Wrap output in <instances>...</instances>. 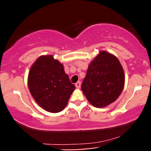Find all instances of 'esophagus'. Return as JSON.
<instances>
[{
    "instance_id": "esophagus-1",
    "label": "esophagus",
    "mask_w": 151,
    "mask_h": 151,
    "mask_svg": "<svg viewBox=\"0 0 151 151\" xmlns=\"http://www.w3.org/2000/svg\"><path fill=\"white\" fill-rule=\"evenodd\" d=\"M75 86L77 88H78V89H79V88H80V86H81V81H77V83H76L75 84Z\"/></svg>"
}]
</instances>
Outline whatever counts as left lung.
Returning a JSON list of instances; mask_svg holds the SVG:
<instances>
[{
    "mask_svg": "<svg viewBox=\"0 0 151 151\" xmlns=\"http://www.w3.org/2000/svg\"><path fill=\"white\" fill-rule=\"evenodd\" d=\"M124 81V70L116 57L101 51L89 65L81 90L91 104L102 108L117 99Z\"/></svg>",
    "mask_w": 151,
    "mask_h": 151,
    "instance_id": "left-lung-1",
    "label": "left lung"
}]
</instances>
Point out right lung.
<instances>
[{"instance_id":"obj_1","label":"right lung","mask_w":151,"mask_h":151,"mask_svg":"<svg viewBox=\"0 0 151 151\" xmlns=\"http://www.w3.org/2000/svg\"><path fill=\"white\" fill-rule=\"evenodd\" d=\"M28 87L38 104L52 113L63 110L75 89L63 65L51 55L40 57L31 67Z\"/></svg>"}]
</instances>
